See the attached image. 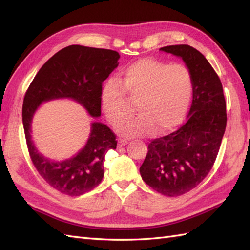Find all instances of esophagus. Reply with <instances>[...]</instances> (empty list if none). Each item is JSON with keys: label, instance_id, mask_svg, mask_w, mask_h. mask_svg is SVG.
I'll return each instance as SVG.
<instances>
[{"label": "esophagus", "instance_id": "obj_1", "mask_svg": "<svg viewBox=\"0 0 250 250\" xmlns=\"http://www.w3.org/2000/svg\"><path fill=\"white\" fill-rule=\"evenodd\" d=\"M126 144H128V142H126L125 140H122V139L118 140V147H124Z\"/></svg>", "mask_w": 250, "mask_h": 250}]
</instances>
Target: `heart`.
Returning <instances> with one entry per match:
<instances>
[{"label":"heart","instance_id":"1","mask_svg":"<svg viewBox=\"0 0 250 250\" xmlns=\"http://www.w3.org/2000/svg\"><path fill=\"white\" fill-rule=\"evenodd\" d=\"M193 91L191 73L179 63L168 64L151 58L132 63L119 78L109 79L101 93V104L111 125L129 112L126 97L136 101L138 114L121 122V136L136 137L175 128L183 120Z\"/></svg>","mask_w":250,"mask_h":250}]
</instances>
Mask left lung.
Masks as SVG:
<instances>
[{
    "mask_svg": "<svg viewBox=\"0 0 250 250\" xmlns=\"http://www.w3.org/2000/svg\"><path fill=\"white\" fill-rule=\"evenodd\" d=\"M160 50L184 60L192 76L193 99L187 122L148 144L140 173L157 192L179 196L194 189L214 166L227 125L226 100L220 78L199 50L189 45Z\"/></svg>",
    "mask_w": 250,
    "mask_h": 250,
    "instance_id": "obj_1",
    "label": "left lung"
}]
</instances>
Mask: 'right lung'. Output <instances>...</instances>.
Wrapping results in <instances>:
<instances>
[{"label": "right lung", "instance_id": "right-lung-1", "mask_svg": "<svg viewBox=\"0 0 250 250\" xmlns=\"http://www.w3.org/2000/svg\"><path fill=\"white\" fill-rule=\"evenodd\" d=\"M119 58L115 50L67 46L41 67L26 90L22 122L30 158L45 182L63 194L79 196L99 186L106 152L117 147L116 135L107 125L93 122L86 146L73 158L55 162L42 156L32 142V118L42 103L61 98L77 101L92 117L101 116L102 83L118 66Z\"/></svg>", "mask_w": 250, "mask_h": 250}]
</instances>
